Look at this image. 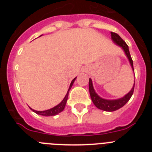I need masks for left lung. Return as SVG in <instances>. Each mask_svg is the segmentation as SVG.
<instances>
[{
    "label": "left lung",
    "mask_w": 152,
    "mask_h": 152,
    "mask_svg": "<svg viewBox=\"0 0 152 152\" xmlns=\"http://www.w3.org/2000/svg\"><path fill=\"white\" fill-rule=\"evenodd\" d=\"M111 38H112L113 41L116 45H118L119 46L121 47L122 49L124 50L125 53H126V56H127L129 61V63L130 64H131L132 68V70L134 71L133 61H132L131 56H130L129 50V46L127 45V44H126V42H125L124 40L116 33H113V32H111ZM134 88H135V83H134V85L133 87H132V88L131 91H130L127 94L125 95L123 97L119 98V99H117V100H106V99H103V98L100 97V96H98L97 94L95 92L94 89L92 80H91V78L89 79V91L93 103H94V104L98 109L102 110L107 111V112H113V111L117 110L120 109L121 107H123V106L129 100L131 96H132V94H133L134 91Z\"/></svg>",
    "instance_id": "obj_1"
}]
</instances>
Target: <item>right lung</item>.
I'll list each match as a JSON object with an SVG mask.
<instances>
[{
  "instance_id": "1",
  "label": "right lung",
  "mask_w": 152,
  "mask_h": 152,
  "mask_svg": "<svg viewBox=\"0 0 152 152\" xmlns=\"http://www.w3.org/2000/svg\"><path fill=\"white\" fill-rule=\"evenodd\" d=\"M75 79H76V77L72 80V83H71V84H70L69 89H68L66 95H65V96H64V98L62 100V101H61L59 104H58L57 106H56V107H53V108L49 109V110H44V111H36V110H33V109H31V110H32L33 112L39 114V115H41V116H56V115L58 114L59 113H61V111H63V110H64V107H65V105H66V102H67V100H68L69 91L70 89H71V88L72 87V85H73V83L75 82Z\"/></svg>"
}]
</instances>
